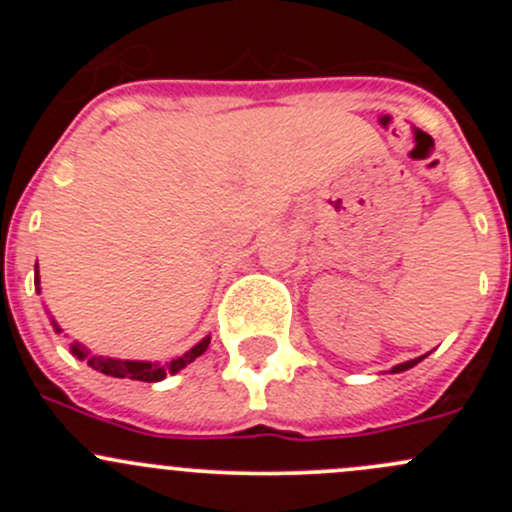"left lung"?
<instances>
[{"instance_id":"8db88e82","label":"left lung","mask_w":512,"mask_h":512,"mask_svg":"<svg viewBox=\"0 0 512 512\" xmlns=\"http://www.w3.org/2000/svg\"><path fill=\"white\" fill-rule=\"evenodd\" d=\"M423 356H418V359H411V361H404V364H396L394 369H391V374H399V371H406V369H411V366H416L418 361H421Z\"/></svg>"}]
</instances>
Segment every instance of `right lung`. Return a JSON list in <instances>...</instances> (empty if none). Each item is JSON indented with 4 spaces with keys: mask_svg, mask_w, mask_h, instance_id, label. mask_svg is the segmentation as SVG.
<instances>
[{
    "mask_svg": "<svg viewBox=\"0 0 512 512\" xmlns=\"http://www.w3.org/2000/svg\"><path fill=\"white\" fill-rule=\"evenodd\" d=\"M34 285L39 287V272L36 270H34ZM54 329L56 332H61L59 324L56 322H54ZM208 344H210V337H205L203 342L195 344L190 352L175 356V359L165 361V364H151V361H121V359H108V356H91L89 349L79 342L71 344V354L81 361L86 359V364H89L91 369L101 371V374H106V376H116V379H136V381H160V379H165L168 374H175V371L185 369L190 361L198 359V356L208 349Z\"/></svg>",
    "mask_w": 512,
    "mask_h": 512,
    "instance_id": "obj_1",
    "label": "right lung"
}]
</instances>
